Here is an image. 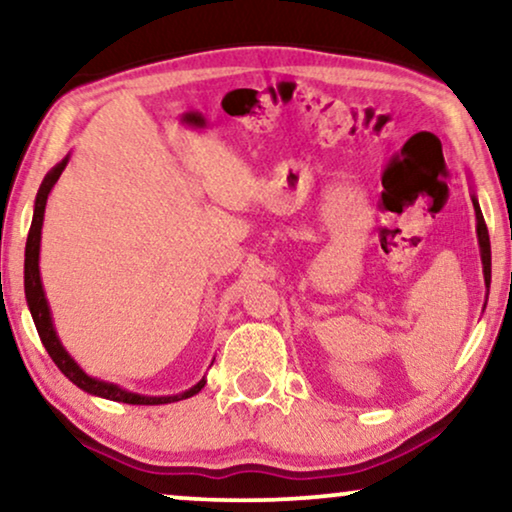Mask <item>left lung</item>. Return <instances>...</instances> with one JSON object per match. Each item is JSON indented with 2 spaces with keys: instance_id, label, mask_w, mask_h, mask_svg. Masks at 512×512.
I'll return each instance as SVG.
<instances>
[{
  "instance_id": "obj_1",
  "label": "left lung",
  "mask_w": 512,
  "mask_h": 512,
  "mask_svg": "<svg viewBox=\"0 0 512 512\" xmlns=\"http://www.w3.org/2000/svg\"><path fill=\"white\" fill-rule=\"evenodd\" d=\"M473 207H475V219H478V244H480V258H482V275H485V286L489 291V282H492V247H489V233L482 219L478 198L473 195Z\"/></svg>"
}]
</instances>
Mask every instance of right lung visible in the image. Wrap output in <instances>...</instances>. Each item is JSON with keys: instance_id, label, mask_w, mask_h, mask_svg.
I'll use <instances>...</instances> for the list:
<instances>
[{"instance_id": "1", "label": "right lung", "mask_w": 512, "mask_h": 512, "mask_svg": "<svg viewBox=\"0 0 512 512\" xmlns=\"http://www.w3.org/2000/svg\"><path fill=\"white\" fill-rule=\"evenodd\" d=\"M69 163V156L62 158L58 165L53 167L51 172L46 174L44 181H41L37 200H34V216H32V226H30V235H27V244H25V298H27V307H30L34 326H37V333L41 342H44L46 352L51 359L55 361L65 377H69L76 387L88 391L93 396H102L109 398V401H118V403H130V405H163V403H174V401H184V398H191L198 394V391L205 387V377L191 387L184 394L177 396H142V394H132L128 389H121L118 384L111 382H102L95 380L83 373L72 356L67 354V349L62 347V342L58 340V333H55L53 319H51V310H48V300L44 293V286H41V275H39V244H41V226H44V212H46V200L51 195L53 186L58 184L62 170H65Z\"/></svg>"}]
</instances>
